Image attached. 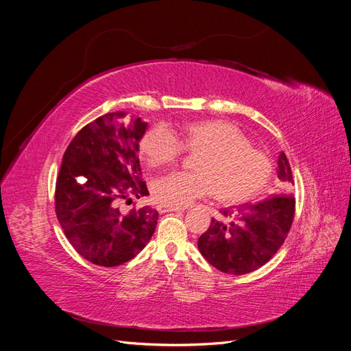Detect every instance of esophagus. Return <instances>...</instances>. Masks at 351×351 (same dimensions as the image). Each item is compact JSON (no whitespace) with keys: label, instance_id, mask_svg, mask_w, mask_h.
<instances>
[{"label":"esophagus","instance_id":"obj_1","mask_svg":"<svg viewBox=\"0 0 351 351\" xmlns=\"http://www.w3.org/2000/svg\"><path fill=\"white\" fill-rule=\"evenodd\" d=\"M158 210L161 212V214H165V212H180V210H183V209L182 208L167 206V205H158Z\"/></svg>","mask_w":351,"mask_h":351}]
</instances>
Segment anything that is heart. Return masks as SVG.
<instances>
[{"label":"heart","instance_id":"obj_1","mask_svg":"<svg viewBox=\"0 0 351 351\" xmlns=\"http://www.w3.org/2000/svg\"><path fill=\"white\" fill-rule=\"evenodd\" d=\"M154 125L139 145L147 165L173 164L182 154L202 152L195 174L173 173L158 178L152 192L156 202L184 208L195 199L212 195L222 204H241L258 196L272 176L271 159L253 147L237 125L221 120L190 121L171 130Z\"/></svg>","mask_w":351,"mask_h":351}]
</instances>
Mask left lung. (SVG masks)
Masks as SVG:
<instances>
[{
	"mask_svg": "<svg viewBox=\"0 0 351 351\" xmlns=\"http://www.w3.org/2000/svg\"><path fill=\"white\" fill-rule=\"evenodd\" d=\"M277 176L282 183L280 192L236 210L224 208L219 210L222 219L212 218L209 228L197 240L199 252L212 267L226 274H249L267 263L282 246L295 205L293 174L284 152L278 156Z\"/></svg>",
	"mask_w": 351,
	"mask_h": 351,
	"instance_id": "8db88e82",
	"label": "left lung"
}]
</instances>
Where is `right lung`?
<instances>
[{
	"mask_svg": "<svg viewBox=\"0 0 351 351\" xmlns=\"http://www.w3.org/2000/svg\"><path fill=\"white\" fill-rule=\"evenodd\" d=\"M147 123L108 112L74 136L62 156L56 212L71 246L99 267H119L149 243L158 222L151 206L121 214L119 200L147 196L139 142Z\"/></svg>",
	"mask_w": 351,
	"mask_h": 351,
	"instance_id": "add662e5",
	"label": "right lung"
}]
</instances>
